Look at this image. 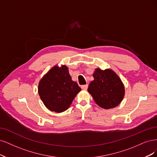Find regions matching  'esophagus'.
I'll use <instances>...</instances> for the list:
<instances>
[{"label":"esophagus","mask_w":157,"mask_h":157,"mask_svg":"<svg viewBox=\"0 0 157 157\" xmlns=\"http://www.w3.org/2000/svg\"><path fill=\"white\" fill-rule=\"evenodd\" d=\"M81 88L82 89H87L88 88V85H82L81 86Z\"/></svg>","instance_id":"esophagus-1"}]
</instances>
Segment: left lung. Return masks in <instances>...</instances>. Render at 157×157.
I'll return each mask as SVG.
<instances>
[{
  "instance_id": "8db88e82",
  "label": "left lung",
  "mask_w": 157,
  "mask_h": 157,
  "mask_svg": "<svg viewBox=\"0 0 157 157\" xmlns=\"http://www.w3.org/2000/svg\"><path fill=\"white\" fill-rule=\"evenodd\" d=\"M93 78L87 90L100 108H113L122 102L125 93L124 85L113 70L97 68L93 73Z\"/></svg>"
}]
</instances>
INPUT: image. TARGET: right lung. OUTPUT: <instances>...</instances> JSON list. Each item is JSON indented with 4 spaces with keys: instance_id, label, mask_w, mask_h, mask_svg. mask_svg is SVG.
I'll return each instance as SVG.
<instances>
[{
    "instance_id": "1",
    "label": "right lung",
    "mask_w": 157,
    "mask_h": 157,
    "mask_svg": "<svg viewBox=\"0 0 157 157\" xmlns=\"http://www.w3.org/2000/svg\"><path fill=\"white\" fill-rule=\"evenodd\" d=\"M82 90L74 82L66 65H55L38 83L40 98L48 109L61 113L68 109L77 94Z\"/></svg>"
}]
</instances>
